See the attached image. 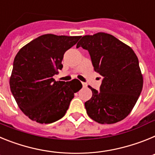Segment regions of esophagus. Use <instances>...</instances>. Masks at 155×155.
Listing matches in <instances>:
<instances>
[{
	"mask_svg": "<svg viewBox=\"0 0 155 155\" xmlns=\"http://www.w3.org/2000/svg\"><path fill=\"white\" fill-rule=\"evenodd\" d=\"M81 84H82V86H83V87H87V84H86L85 82H81Z\"/></svg>",
	"mask_w": 155,
	"mask_h": 155,
	"instance_id": "1",
	"label": "esophagus"
}]
</instances>
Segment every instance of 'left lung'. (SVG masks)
Here are the masks:
<instances>
[{
  "mask_svg": "<svg viewBox=\"0 0 155 155\" xmlns=\"http://www.w3.org/2000/svg\"><path fill=\"white\" fill-rule=\"evenodd\" d=\"M87 50L96 71L103 77L99 91L88 86L91 99L84 103L90 118L112 124L126 118L143 88L138 58L130 47L105 32L84 35L77 44Z\"/></svg>",
  "mask_w": 155,
  "mask_h": 155,
  "instance_id": "8db88e82",
  "label": "left lung"
}]
</instances>
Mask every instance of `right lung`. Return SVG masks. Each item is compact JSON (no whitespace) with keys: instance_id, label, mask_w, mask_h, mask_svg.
Returning <instances> with one entry per match:
<instances>
[{"instance_id":"obj_1","label":"right lung","mask_w":155,"mask_h":155,"mask_svg":"<svg viewBox=\"0 0 155 155\" xmlns=\"http://www.w3.org/2000/svg\"><path fill=\"white\" fill-rule=\"evenodd\" d=\"M81 36L46 34L23 46L15 57L10 88L18 107L30 120L52 124L67 113L74 93L82 87L78 79L56 81L65 52Z\"/></svg>"}]
</instances>
